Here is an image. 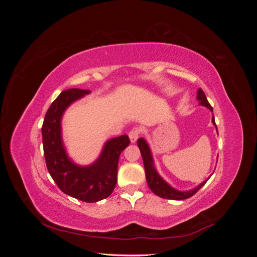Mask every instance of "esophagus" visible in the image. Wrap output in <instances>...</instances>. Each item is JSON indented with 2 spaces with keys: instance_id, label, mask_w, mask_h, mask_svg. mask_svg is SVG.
Here are the masks:
<instances>
[{
  "instance_id": "34e87169",
  "label": "esophagus",
  "mask_w": 257,
  "mask_h": 257,
  "mask_svg": "<svg viewBox=\"0 0 257 257\" xmlns=\"http://www.w3.org/2000/svg\"><path fill=\"white\" fill-rule=\"evenodd\" d=\"M143 133V128L142 127H133L128 133L130 139H131V143H135L138 137L141 136V134Z\"/></svg>"
}]
</instances>
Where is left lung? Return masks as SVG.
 Instances as JSON below:
<instances>
[{
    "label": "left lung",
    "mask_w": 257,
    "mask_h": 257,
    "mask_svg": "<svg viewBox=\"0 0 257 257\" xmlns=\"http://www.w3.org/2000/svg\"><path fill=\"white\" fill-rule=\"evenodd\" d=\"M197 99L200 102V105L206 106L207 108H209L210 110L213 111L211 105L209 104L208 99L206 97L205 92L201 89H199L198 92H197ZM212 123L214 124L215 127H216L214 116H212ZM216 131H217V127H216ZM137 146L139 148V150H141L142 157H143L145 172H146V179H147L148 185H149L150 190L155 194V195H158L162 198L174 199V200L186 199V198H190L191 196H193L194 194H195L199 189L203 188L205 183L208 181V180H206L205 182L200 183L197 186V188L190 190V191H186V192H181V191L175 190L167 182L163 180V179L160 177V175L158 174L157 170H155L154 165H153V160H152V157H151V151H150L149 146L147 145L145 139L139 138L137 141Z\"/></svg>",
    "instance_id": "left-lung-1"
}]
</instances>
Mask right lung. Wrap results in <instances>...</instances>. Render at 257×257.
<instances>
[{
  "label": "right lung",
  "instance_id": "right-lung-1",
  "mask_svg": "<svg viewBox=\"0 0 257 257\" xmlns=\"http://www.w3.org/2000/svg\"><path fill=\"white\" fill-rule=\"evenodd\" d=\"M89 93L81 89L62 91L46 112L42 135L46 165L59 189L85 203H96L113 192L119 157L130 145V138L122 135L108 141L98 160L90 166H78L68 159L61 138L62 114L74 100Z\"/></svg>",
  "mask_w": 257,
  "mask_h": 257
}]
</instances>
